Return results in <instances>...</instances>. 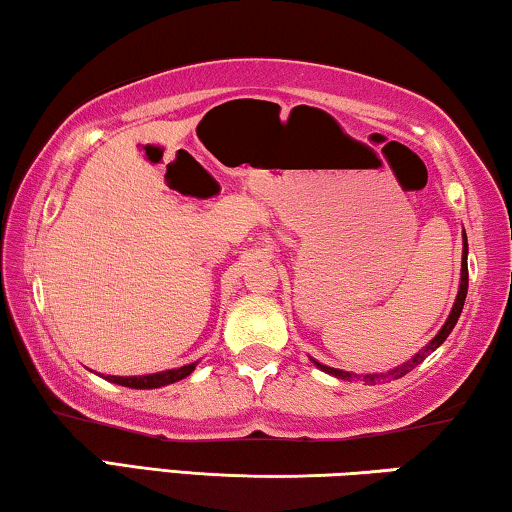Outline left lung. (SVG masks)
Wrapping results in <instances>:
<instances>
[{
  "instance_id": "left-lung-1",
  "label": "left lung",
  "mask_w": 512,
  "mask_h": 512,
  "mask_svg": "<svg viewBox=\"0 0 512 512\" xmlns=\"http://www.w3.org/2000/svg\"><path fill=\"white\" fill-rule=\"evenodd\" d=\"M467 236H464V262H462V282H460V292H457V299H455V305H453V310H451V315H448V319H446V324H444V329H441L437 335H434V340L430 342V345H427L421 354H416L414 358H411L409 363H404L402 368H398V370H393L391 375H395V377H402V375H407V372H411L416 368L418 363L423 361V358L430 354V352H434V349H437L441 342H444L446 338H448V333H451L453 329H455V324H457V317H460V312H462V305H464V299H467V289H469V269H467ZM319 365V363H317ZM319 368H322L324 372H331V375H335V377H340V379H347V377H352L349 375V372H342V370H335V368H326V365H319ZM384 377V375H381ZM365 381H375V379H379V377H375V375H368V377H363Z\"/></svg>"
}]
</instances>
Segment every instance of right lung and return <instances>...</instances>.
<instances>
[{"instance_id": "add662e5", "label": "right lung", "mask_w": 512, "mask_h": 512, "mask_svg": "<svg viewBox=\"0 0 512 512\" xmlns=\"http://www.w3.org/2000/svg\"><path fill=\"white\" fill-rule=\"evenodd\" d=\"M197 363H188L181 365L177 370H165V372H156V375H144V377H110L114 384L128 386V388H158L165 384H172V381H179L183 377H188L190 372L195 370Z\"/></svg>"}]
</instances>
